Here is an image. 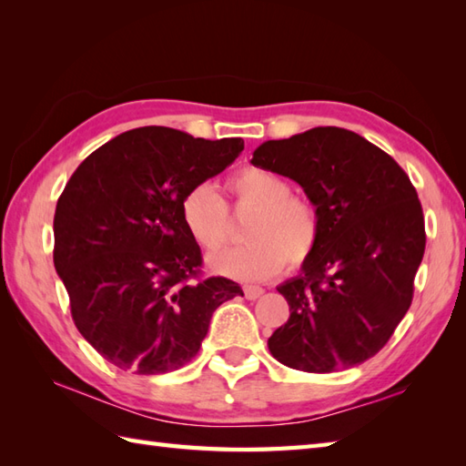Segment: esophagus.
Instances as JSON below:
<instances>
[{"label": "esophagus", "instance_id": "1", "mask_svg": "<svg viewBox=\"0 0 466 466\" xmlns=\"http://www.w3.org/2000/svg\"><path fill=\"white\" fill-rule=\"evenodd\" d=\"M264 294V290L260 289V286H244V296L248 300H256V299H260V296Z\"/></svg>", "mask_w": 466, "mask_h": 466}]
</instances>
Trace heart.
I'll return each instance as SVG.
<instances>
[{
	"mask_svg": "<svg viewBox=\"0 0 466 466\" xmlns=\"http://www.w3.org/2000/svg\"><path fill=\"white\" fill-rule=\"evenodd\" d=\"M236 210L254 212L244 230L248 244L216 254L210 268L228 279L256 282L279 274L286 262L299 268L320 242V214L306 198L292 194L284 176L244 167L228 180ZM182 222L202 250L216 252L230 240V214L210 184H196L182 198Z\"/></svg>",
	"mask_w": 466,
	"mask_h": 466,
	"instance_id": "obj_1",
	"label": "heart"
}]
</instances>
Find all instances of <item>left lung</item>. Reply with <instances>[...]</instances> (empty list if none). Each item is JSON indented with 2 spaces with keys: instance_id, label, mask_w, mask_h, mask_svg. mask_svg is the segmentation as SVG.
<instances>
[{
  "instance_id": "obj_1",
  "label": "left lung",
  "mask_w": 466,
  "mask_h": 466,
  "mask_svg": "<svg viewBox=\"0 0 466 466\" xmlns=\"http://www.w3.org/2000/svg\"><path fill=\"white\" fill-rule=\"evenodd\" d=\"M252 164L299 182L322 224L302 272L279 286L290 319L268 339L272 356L304 372L372 359L410 309L427 244L407 172L379 146L334 126L264 142Z\"/></svg>"
}]
</instances>
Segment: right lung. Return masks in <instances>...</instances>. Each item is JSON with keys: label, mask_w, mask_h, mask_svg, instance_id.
Returning <instances> with one entry per match:
<instances>
[{"label": "right lung", "mask_w": 466, "mask_h": 466, "mask_svg": "<svg viewBox=\"0 0 466 466\" xmlns=\"http://www.w3.org/2000/svg\"><path fill=\"white\" fill-rule=\"evenodd\" d=\"M242 150V137L136 127L97 147L66 184L54 266L77 330L117 369H180L200 350L218 306L244 296L224 276L202 279L200 246L180 212L184 194Z\"/></svg>", "instance_id": "1"}]
</instances>
